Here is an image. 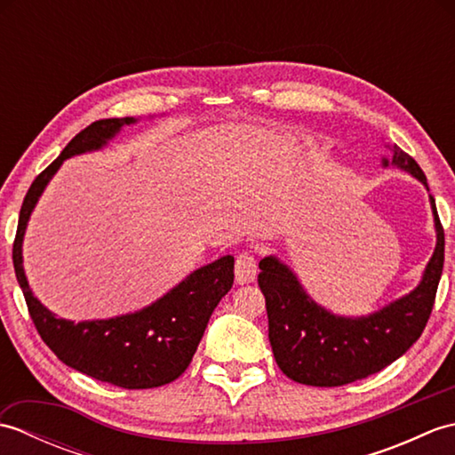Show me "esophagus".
Masks as SVG:
<instances>
[{"label":"esophagus","mask_w":455,"mask_h":455,"mask_svg":"<svg viewBox=\"0 0 455 455\" xmlns=\"http://www.w3.org/2000/svg\"><path fill=\"white\" fill-rule=\"evenodd\" d=\"M258 272V264H256V256L250 252V250H244L236 256V264H235V274H236V282L238 283H250L254 282Z\"/></svg>","instance_id":"1"}]
</instances>
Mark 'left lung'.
I'll list each match as a JSON object with an SVG mask.
<instances>
[{"label":"left lung","mask_w":455,"mask_h":455,"mask_svg":"<svg viewBox=\"0 0 455 455\" xmlns=\"http://www.w3.org/2000/svg\"><path fill=\"white\" fill-rule=\"evenodd\" d=\"M397 166L428 188L414 158L393 147ZM389 166V160H383ZM436 248L419 287L367 316L332 315L305 293L297 275L277 258L259 262L258 285L266 297L267 331L274 357L289 379L313 387H340L393 363L419 340L427 326L443 267V228L430 196Z\"/></svg>","instance_id":"left-lung-1"}]
</instances>
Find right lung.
Listing matches in <instances>:
<instances>
[{"label":"right lung","instance_id":"1","mask_svg":"<svg viewBox=\"0 0 455 455\" xmlns=\"http://www.w3.org/2000/svg\"><path fill=\"white\" fill-rule=\"evenodd\" d=\"M131 123H134L132 117L92 123L66 144L51 166L38 173L19 212L13 267L36 332L58 360L76 371L123 389H150L178 379L188 370L212 311L233 287L235 258L222 256L212 264L196 269L142 311L108 321L74 323L52 315L33 295L21 256L28 217L62 162L74 154L101 148L121 131L123 124Z\"/></svg>","mask_w":455,"mask_h":455}]
</instances>
